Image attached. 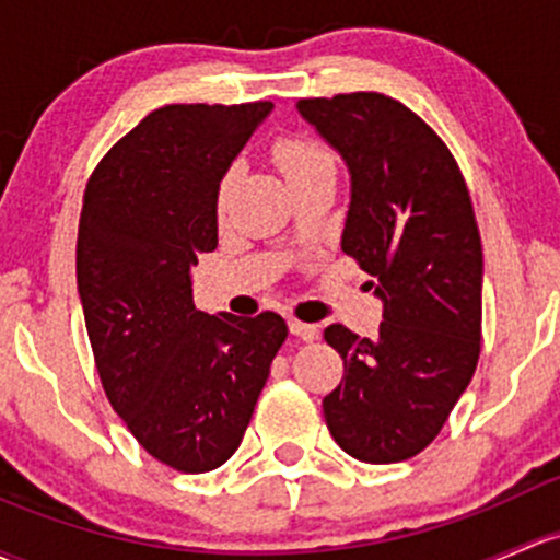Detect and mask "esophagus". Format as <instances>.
<instances>
[{
    "label": "esophagus",
    "mask_w": 560,
    "mask_h": 560,
    "mask_svg": "<svg viewBox=\"0 0 560 560\" xmlns=\"http://www.w3.org/2000/svg\"><path fill=\"white\" fill-rule=\"evenodd\" d=\"M290 332L298 335V338L305 340V343H311V340L319 338V327L305 325V322H300V319H290Z\"/></svg>",
    "instance_id": "esophagus-1"
}]
</instances>
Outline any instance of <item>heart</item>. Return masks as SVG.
<instances>
[{
	"instance_id": "heart-1",
	"label": "heart",
	"mask_w": 560,
	"mask_h": 560,
	"mask_svg": "<svg viewBox=\"0 0 560 560\" xmlns=\"http://www.w3.org/2000/svg\"><path fill=\"white\" fill-rule=\"evenodd\" d=\"M273 161L276 166L281 168V174L287 176V182H295L300 176L314 174L319 168L332 166V158L322 144H316L314 139L305 137H281L273 144ZM231 182H233V172H228L217 185V196H214V206L217 214H225L228 206V192H231Z\"/></svg>"
}]
</instances>
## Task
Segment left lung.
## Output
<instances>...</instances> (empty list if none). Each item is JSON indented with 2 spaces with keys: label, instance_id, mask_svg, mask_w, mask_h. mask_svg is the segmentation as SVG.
Returning a JSON list of instances; mask_svg holds the SVG:
<instances>
[{
  "label": "left lung",
  "instance_id": "left-lung-1",
  "mask_svg": "<svg viewBox=\"0 0 560 560\" xmlns=\"http://www.w3.org/2000/svg\"><path fill=\"white\" fill-rule=\"evenodd\" d=\"M351 174L343 252L375 276L378 338L329 325L343 381L322 402L329 434L368 464L413 458L440 434L480 357L482 246L445 141L397 98H300Z\"/></svg>",
  "mask_w": 560,
  "mask_h": 560
}]
</instances>
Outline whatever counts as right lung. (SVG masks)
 I'll use <instances>...</instances> for the list:
<instances>
[{"label":"right lung","instance_id":"right-lung-1","mask_svg":"<svg viewBox=\"0 0 560 560\" xmlns=\"http://www.w3.org/2000/svg\"><path fill=\"white\" fill-rule=\"evenodd\" d=\"M273 109L168 104L91 174L78 231V290L98 378L150 456L209 472L241 445L287 340L273 311L209 316L190 268L217 246V185Z\"/></svg>","mask_w":560,"mask_h":560}]
</instances>
